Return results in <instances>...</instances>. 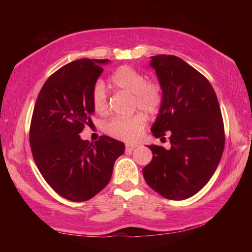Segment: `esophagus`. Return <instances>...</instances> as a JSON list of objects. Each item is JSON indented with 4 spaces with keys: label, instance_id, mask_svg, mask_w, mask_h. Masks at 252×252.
Here are the masks:
<instances>
[{
    "label": "esophagus",
    "instance_id": "obj_1",
    "mask_svg": "<svg viewBox=\"0 0 252 252\" xmlns=\"http://www.w3.org/2000/svg\"><path fill=\"white\" fill-rule=\"evenodd\" d=\"M138 147V145H136V144H126V151L127 153H131L134 151V149H136Z\"/></svg>",
    "mask_w": 252,
    "mask_h": 252
}]
</instances>
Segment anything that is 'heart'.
Masks as SVG:
<instances>
[{
	"mask_svg": "<svg viewBox=\"0 0 252 252\" xmlns=\"http://www.w3.org/2000/svg\"><path fill=\"white\" fill-rule=\"evenodd\" d=\"M110 83L118 90L133 95L134 105L149 115L157 114L162 104V90L156 82H147L146 77L129 66H122L111 74ZM93 108L96 114L106 115L108 111L107 96L101 83L95 85L92 95ZM146 120L143 115L126 118H114L105 126L106 132L121 141H136L145 127Z\"/></svg>",
	"mask_w": 252,
	"mask_h": 252,
	"instance_id": "heart-1",
	"label": "heart"
}]
</instances>
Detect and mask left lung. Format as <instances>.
Segmentation results:
<instances>
[{"label": "left lung", "mask_w": 252, "mask_h": 252, "mask_svg": "<svg viewBox=\"0 0 252 252\" xmlns=\"http://www.w3.org/2000/svg\"><path fill=\"white\" fill-rule=\"evenodd\" d=\"M162 90V104L151 131L170 135V149L148 145L153 159L143 169L149 187L171 200L194 196L205 186L220 162L224 126L220 105L208 80L181 58L152 56Z\"/></svg>", "instance_id": "8db88e82"}]
</instances>
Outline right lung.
Returning a JSON list of instances; mask_svg holds the SVG:
<instances>
[{
  "label": "right lung",
  "mask_w": 252,
  "mask_h": 252,
  "mask_svg": "<svg viewBox=\"0 0 252 252\" xmlns=\"http://www.w3.org/2000/svg\"><path fill=\"white\" fill-rule=\"evenodd\" d=\"M109 60L82 58L46 80L37 96L30 126L36 167L53 189L71 201H85L109 183L125 144L109 136L90 143L80 137L94 114L92 95L101 66Z\"/></svg>",
  "instance_id": "add662e5"
}]
</instances>
